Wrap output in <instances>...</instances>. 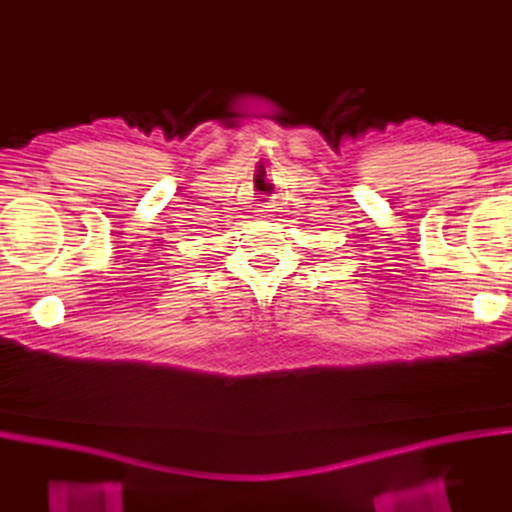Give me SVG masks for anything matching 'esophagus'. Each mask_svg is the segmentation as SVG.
Returning a JSON list of instances; mask_svg holds the SVG:
<instances>
[{"instance_id":"1","label":"esophagus","mask_w":512,"mask_h":512,"mask_svg":"<svg viewBox=\"0 0 512 512\" xmlns=\"http://www.w3.org/2000/svg\"><path fill=\"white\" fill-rule=\"evenodd\" d=\"M267 211H269L267 207H262V209H260V213H267Z\"/></svg>"}]
</instances>
